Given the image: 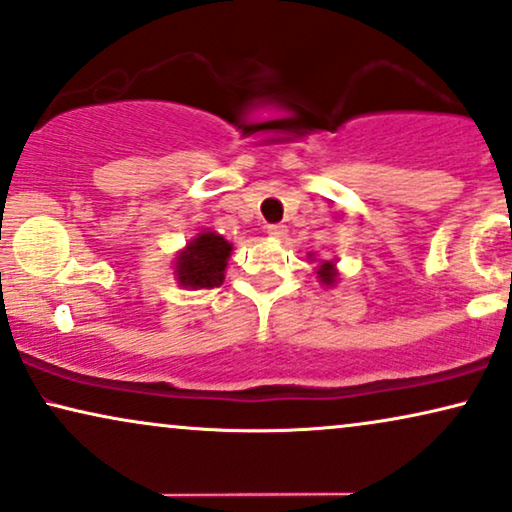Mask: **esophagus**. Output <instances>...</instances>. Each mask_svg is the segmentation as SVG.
<instances>
[{
    "label": "esophagus",
    "mask_w": 512,
    "mask_h": 512,
    "mask_svg": "<svg viewBox=\"0 0 512 512\" xmlns=\"http://www.w3.org/2000/svg\"><path fill=\"white\" fill-rule=\"evenodd\" d=\"M268 235L272 240H284L287 237V228L284 225H268Z\"/></svg>",
    "instance_id": "34e87169"
}]
</instances>
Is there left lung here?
Here are the masks:
<instances>
[{"instance_id":"1","label":"left lung","mask_w":512,"mask_h":512,"mask_svg":"<svg viewBox=\"0 0 512 512\" xmlns=\"http://www.w3.org/2000/svg\"><path fill=\"white\" fill-rule=\"evenodd\" d=\"M310 263L315 261V254H308ZM317 280H320L322 284H327V287H334V284L338 282V270H336V258L334 261H320V265H317Z\"/></svg>"}]
</instances>
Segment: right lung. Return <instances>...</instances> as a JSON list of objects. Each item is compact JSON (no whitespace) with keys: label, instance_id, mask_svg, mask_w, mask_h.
Returning a JSON list of instances; mask_svg holds the SVG:
<instances>
[{"label":"right lung","instance_id":"obj_1","mask_svg":"<svg viewBox=\"0 0 512 512\" xmlns=\"http://www.w3.org/2000/svg\"><path fill=\"white\" fill-rule=\"evenodd\" d=\"M232 244L216 230L197 232L174 258V277L183 289H211L223 284Z\"/></svg>","mask_w":512,"mask_h":512}]
</instances>
